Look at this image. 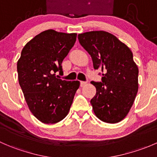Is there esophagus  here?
Here are the masks:
<instances>
[{
  "label": "esophagus",
  "mask_w": 157,
  "mask_h": 157,
  "mask_svg": "<svg viewBox=\"0 0 157 157\" xmlns=\"http://www.w3.org/2000/svg\"><path fill=\"white\" fill-rule=\"evenodd\" d=\"M87 82H85V81H80V86H86Z\"/></svg>",
  "instance_id": "obj_1"
}]
</instances>
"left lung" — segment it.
<instances>
[{"instance_id":"obj_1","label":"left lung","mask_w":157,"mask_h":157,"mask_svg":"<svg viewBox=\"0 0 157 157\" xmlns=\"http://www.w3.org/2000/svg\"><path fill=\"white\" fill-rule=\"evenodd\" d=\"M80 45L91 56L95 70L102 71V82L91 81L96 93L90 103L99 119L118 123L125 118L138 90V67L125 44L108 32L78 35Z\"/></svg>"}]
</instances>
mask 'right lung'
Returning <instances> with one entry per match:
<instances>
[{"instance_id": "1", "label": "right lung", "mask_w": 157, "mask_h": 157, "mask_svg": "<svg viewBox=\"0 0 157 157\" xmlns=\"http://www.w3.org/2000/svg\"><path fill=\"white\" fill-rule=\"evenodd\" d=\"M77 39L76 33L42 32L26 43L17 61L19 83L30 112L45 124H55L68 114L78 80L56 77Z\"/></svg>"}]
</instances>
